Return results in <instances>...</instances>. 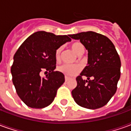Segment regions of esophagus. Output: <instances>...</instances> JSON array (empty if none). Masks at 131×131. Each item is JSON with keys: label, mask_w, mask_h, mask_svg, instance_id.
Masks as SVG:
<instances>
[{"label": "esophagus", "mask_w": 131, "mask_h": 131, "mask_svg": "<svg viewBox=\"0 0 131 131\" xmlns=\"http://www.w3.org/2000/svg\"><path fill=\"white\" fill-rule=\"evenodd\" d=\"M64 79H65V81L67 82V81H68L69 80V79H70V78H69V77H64Z\"/></svg>", "instance_id": "esophagus-1"}]
</instances>
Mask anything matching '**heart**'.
Listing matches in <instances>:
<instances>
[{
  "label": "heart",
  "mask_w": 131,
  "mask_h": 131,
  "mask_svg": "<svg viewBox=\"0 0 131 131\" xmlns=\"http://www.w3.org/2000/svg\"><path fill=\"white\" fill-rule=\"evenodd\" d=\"M71 48L73 50V51L78 55H81V54H83V52L85 51L84 46L79 42L72 43ZM62 50V48L60 47L55 52V58L57 60H60ZM81 69H82V67L79 64H61L57 67V70L60 71V73L64 74L67 77H74L81 71Z\"/></svg>",
  "instance_id": "heart-1"
}]
</instances>
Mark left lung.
I'll list each match as a JSON object with an SVG mask.
<instances>
[{"instance_id": "8db88e82", "label": "left lung", "mask_w": 131, "mask_h": 131, "mask_svg": "<svg viewBox=\"0 0 131 131\" xmlns=\"http://www.w3.org/2000/svg\"><path fill=\"white\" fill-rule=\"evenodd\" d=\"M69 36L80 40L88 50V65L77 77V87L71 91L74 101L91 110L103 107L115 94L121 76V60L115 47L105 36L93 31Z\"/></svg>"}]
</instances>
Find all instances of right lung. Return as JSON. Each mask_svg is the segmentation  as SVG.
Masks as SVG:
<instances>
[{
    "label": "right lung",
    "mask_w": 131,
    "mask_h": 131,
    "mask_svg": "<svg viewBox=\"0 0 131 131\" xmlns=\"http://www.w3.org/2000/svg\"><path fill=\"white\" fill-rule=\"evenodd\" d=\"M69 35L56 36L40 31L27 38L17 50L11 67L16 92L28 107L41 109L54 100L57 89L64 82V75L56 68L55 52L71 41ZM48 71L46 77L41 71Z\"/></svg>",
    "instance_id": "add662e5"
}]
</instances>
